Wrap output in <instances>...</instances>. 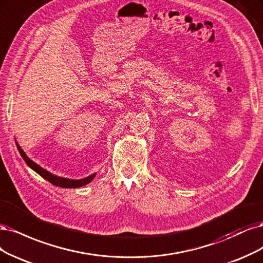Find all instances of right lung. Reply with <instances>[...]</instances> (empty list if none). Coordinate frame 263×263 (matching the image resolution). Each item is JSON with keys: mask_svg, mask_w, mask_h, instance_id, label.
<instances>
[{"mask_svg": "<svg viewBox=\"0 0 263 263\" xmlns=\"http://www.w3.org/2000/svg\"><path fill=\"white\" fill-rule=\"evenodd\" d=\"M16 145H17L20 154L24 158L25 163H26L32 169V171H35L42 178H45L46 180H48L49 182H51L52 184L57 185V187H61V188H79V187H83V185L89 183L92 179H94V177L96 176V174H92V175H90V176H88L86 178H84V179H80V180H74V179H69V178H63V177L55 176V175H53L51 173H49L48 171H46V169H44L42 167H40L35 162H32V160L26 154H25V152L18 145L17 142H16Z\"/></svg>", "mask_w": 263, "mask_h": 263, "instance_id": "right-lung-1", "label": "right lung"}]
</instances>
